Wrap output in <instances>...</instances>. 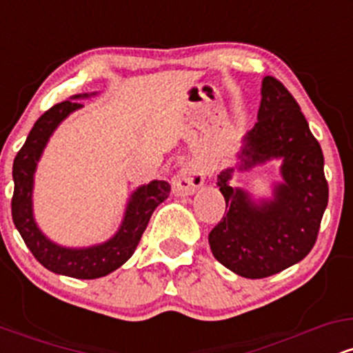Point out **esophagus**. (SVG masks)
<instances>
[{"label":"esophagus","mask_w":353,"mask_h":353,"mask_svg":"<svg viewBox=\"0 0 353 353\" xmlns=\"http://www.w3.org/2000/svg\"><path fill=\"white\" fill-rule=\"evenodd\" d=\"M204 171L196 163H188L177 171L172 179V192L176 196H190L204 184Z\"/></svg>","instance_id":"34e87169"}]
</instances>
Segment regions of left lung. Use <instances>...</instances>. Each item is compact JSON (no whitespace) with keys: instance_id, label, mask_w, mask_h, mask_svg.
I'll return each mask as SVG.
<instances>
[{"instance_id":"1","label":"left lung","mask_w":353,"mask_h":353,"mask_svg":"<svg viewBox=\"0 0 353 353\" xmlns=\"http://www.w3.org/2000/svg\"><path fill=\"white\" fill-rule=\"evenodd\" d=\"M239 169L282 159V184L274 199L255 204L229 184L232 169L221 172L225 199L221 222L209 232L214 257L245 279H264L301 262L317 241L329 202L323 154L301 106L279 79L265 76L257 123L244 137Z\"/></svg>"}]
</instances>
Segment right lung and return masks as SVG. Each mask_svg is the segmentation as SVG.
I'll return each mask as SVG.
<instances>
[{"instance_id": "1", "label": "right lung", "mask_w": 353, "mask_h": 353, "mask_svg": "<svg viewBox=\"0 0 353 353\" xmlns=\"http://www.w3.org/2000/svg\"><path fill=\"white\" fill-rule=\"evenodd\" d=\"M86 96L78 94L74 96V99L86 98ZM81 106H83L81 103L63 101L48 109L34 123L26 137V143L14 157V192L11 199V214L24 244L34 255L36 261L48 270L74 279H99L119 269L134 254L154 209L169 197L171 184L165 181H152L148 185H141L129 199L121 229L104 244L88 247V249H66L52 244L50 239L44 237L36 225L33 208H31L36 164L52 131L64 117Z\"/></svg>"}]
</instances>
